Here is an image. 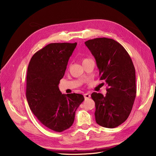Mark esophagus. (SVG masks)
Wrapping results in <instances>:
<instances>
[{"mask_svg": "<svg viewBox=\"0 0 156 156\" xmlns=\"http://www.w3.org/2000/svg\"><path fill=\"white\" fill-rule=\"evenodd\" d=\"M84 97H85V99H89L90 97V95L89 94H84Z\"/></svg>", "mask_w": 156, "mask_h": 156, "instance_id": "esophagus-1", "label": "esophagus"}]
</instances>
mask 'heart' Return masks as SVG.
Listing matches in <instances>:
<instances>
[{
    "label": "heart",
    "mask_w": 156,
    "mask_h": 156,
    "mask_svg": "<svg viewBox=\"0 0 156 156\" xmlns=\"http://www.w3.org/2000/svg\"><path fill=\"white\" fill-rule=\"evenodd\" d=\"M88 59H87V58L83 59H82V62H84V61H87V60H88Z\"/></svg>",
    "instance_id": "obj_1"
}]
</instances>
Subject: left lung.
Listing matches in <instances>:
<instances>
[{"label": "left lung", "mask_w": 156, "mask_h": 156, "mask_svg": "<svg viewBox=\"0 0 156 156\" xmlns=\"http://www.w3.org/2000/svg\"><path fill=\"white\" fill-rule=\"evenodd\" d=\"M85 44L95 57L100 80L108 85L105 96L91 95L95 103V121L105 128L117 127L128 118L135 99L134 65L125 48L113 39L97 38Z\"/></svg>", "instance_id": "8db88e82"}]
</instances>
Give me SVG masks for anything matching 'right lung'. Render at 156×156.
<instances>
[{"mask_svg":"<svg viewBox=\"0 0 156 156\" xmlns=\"http://www.w3.org/2000/svg\"><path fill=\"white\" fill-rule=\"evenodd\" d=\"M77 43H52L37 51L28 64L26 96L30 108L46 128L61 132L70 128L83 95L62 94L58 85Z\"/></svg>","mask_w":156,"mask_h":156,"instance_id":"1","label":"right lung"}]
</instances>
